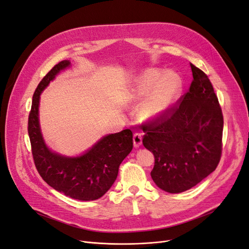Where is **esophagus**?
I'll list each match as a JSON object with an SVG mask.
<instances>
[{
    "mask_svg": "<svg viewBox=\"0 0 249 249\" xmlns=\"http://www.w3.org/2000/svg\"><path fill=\"white\" fill-rule=\"evenodd\" d=\"M133 141H134V146L135 147H139L142 143V134L141 133H135L133 136Z\"/></svg>",
    "mask_w": 249,
    "mask_h": 249,
    "instance_id": "1",
    "label": "esophagus"
}]
</instances>
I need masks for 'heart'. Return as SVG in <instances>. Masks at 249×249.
<instances>
[{
	"label": "heart",
	"mask_w": 249,
	"mask_h": 249,
	"mask_svg": "<svg viewBox=\"0 0 249 249\" xmlns=\"http://www.w3.org/2000/svg\"><path fill=\"white\" fill-rule=\"evenodd\" d=\"M182 81L177 73L160 70H148L138 78L133 89L135 101L144 100L139 114L144 120H155L163 116L178 100Z\"/></svg>",
	"instance_id": "1"
}]
</instances>
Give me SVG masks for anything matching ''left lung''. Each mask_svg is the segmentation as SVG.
I'll use <instances>...</instances> for the list:
<instances>
[{"instance_id": "left-lung-1", "label": "left lung", "mask_w": 249, "mask_h": 249, "mask_svg": "<svg viewBox=\"0 0 249 249\" xmlns=\"http://www.w3.org/2000/svg\"><path fill=\"white\" fill-rule=\"evenodd\" d=\"M193 81L160 118L144 124L142 142L155 157L150 176L160 189L180 193L212 173L222 152L223 115L207 74L190 64Z\"/></svg>"}]
</instances>
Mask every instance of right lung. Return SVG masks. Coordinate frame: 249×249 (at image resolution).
<instances>
[{"instance_id":"obj_1","label":"right lung","mask_w":249,"mask_h":249,"mask_svg":"<svg viewBox=\"0 0 249 249\" xmlns=\"http://www.w3.org/2000/svg\"><path fill=\"white\" fill-rule=\"evenodd\" d=\"M70 65L69 60L59 62L37 86L28 119V133L36 169L44 182L71 198L95 200L115 182L120 163L133 148V133L126 129L107 135L80 157H64L49 149L39 126L40 93L60 71Z\"/></svg>"}]
</instances>
